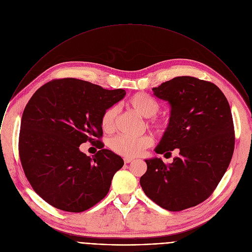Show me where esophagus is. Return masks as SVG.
<instances>
[{"label":"esophagus","mask_w":252,"mask_h":252,"mask_svg":"<svg viewBox=\"0 0 252 252\" xmlns=\"http://www.w3.org/2000/svg\"><path fill=\"white\" fill-rule=\"evenodd\" d=\"M124 160H125V162H126V163H130V162L132 161V159H131V158H126Z\"/></svg>","instance_id":"obj_1"}]
</instances>
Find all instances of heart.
Here are the masks:
<instances>
[{
    "instance_id": "heart-1",
    "label": "heart",
    "mask_w": 252,
    "mask_h": 252,
    "mask_svg": "<svg viewBox=\"0 0 252 252\" xmlns=\"http://www.w3.org/2000/svg\"><path fill=\"white\" fill-rule=\"evenodd\" d=\"M127 106L137 115L143 118H151L149 121L150 126L158 132H164L168 126L169 122L165 119H157L155 117L159 111V103L152 95L145 93H137L131 95L127 101ZM118 116V107L111 106L105 110L100 118V126L104 131H113L116 126ZM154 143L151 135L145 134L138 137H128L125 135H118L110 142L111 149L118 155L126 158H136L146 149L150 148Z\"/></svg>"
}]
</instances>
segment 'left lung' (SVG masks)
I'll list each match as a JSON object with an SVG mask.
<instances>
[{
	"label": "left lung",
	"mask_w": 252,
	"mask_h": 252,
	"mask_svg": "<svg viewBox=\"0 0 252 252\" xmlns=\"http://www.w3.org/2000/svg\"><path fill=\"white\" fill-rule=\"evenodd\" d=\"M154 94L170 105L169 126L157 154L178 156L169 164L146 159L140 187L153 201L170 211L204 201L225 173L234 151L229 103L214 84L193 77H176L154 88Z\"/></svg>",
	"instance_id": "left-lung-1"
}]
</instances>
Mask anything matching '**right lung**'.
<instances>
[{
	"instance_id": "obj_1",
	"label": "right lung",
	"mask_w": 252,
	"mask_h": 252,
	"mask_svg": "<svg viewBox=\"0 0 252 252\" xmlns=\"http://www.w3.org/2000/svg\"><path fill=\"white\" fill-rule=\"evenodd\" d=\"M125 95V90L71 78L49 82L32 94L21 121L19 154L29 183L49 204L82 212L109 192L124 159L103 149L100 118ZM86 141L100 149L93 158L79 151Z\"/></svg>"
}]
</instances>
